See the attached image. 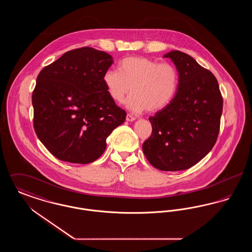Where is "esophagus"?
<instances>
[{
  "instance_id": "1",
  "label": "esophagus",
  "mask_w": 252,
  "mask_h": 252,
  "mask_svg": "<svg viewBox=\"0 0 252 252\" xmlns=\"http://www.w3.org/2000/svg\"><path fill=\"white\" fill-rule=\"evenodd\" d=\"M126 120L127 121V122H133V121L136 120V118H135V117H133V116L130 115V114H127V115H126Z\"/></svg>"
}]
</instances>
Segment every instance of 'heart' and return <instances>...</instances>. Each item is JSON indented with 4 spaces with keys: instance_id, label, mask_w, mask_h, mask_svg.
Masks as SVG:
<instances>
[{
    "instance_id": "1",
    "label": "heart",
    "mask_w": 252,
    "mask_h": 252,
    "mask_svg": "<svg viewBox=\"0 0 252 252\" xmlns=\"http://www.w3.org/2000/svg\"><path fill=\"white\" fill-rule=\"evenodd\" d=\"M103 82L109 97L124 102L130 92L126 107L134 112H156L166 108L177 94L179 73L169 63L146 58H126L119 64V72L108 70Z\"/></svg>"
}]
</instances>
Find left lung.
<instances>
[{"instance_id":"8db88e82","label":"left lung","mask_w":252,"mask_h":252,"mask_svg":"<svg viewBox=\"0 0 252 252\" xmlns=\"http://www.w3.org/2000/svg\"><path fill=\"white\" fill-rule=\"evenodd\" d=\"M163 58L175 64L179 88L167 107L149 117L152 135L143 151L157 169L180 171L196 164L214 147L223 98L216 76L192 57L176 50Z\"/></svg>"}]
</instances>
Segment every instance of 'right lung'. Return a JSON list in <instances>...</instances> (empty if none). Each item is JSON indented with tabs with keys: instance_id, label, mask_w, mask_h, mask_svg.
Masks as SVG:
<instances>
[{
	"instance_id": "add662e5",
	"label": "right lung",
	"mask_w": 252,
	"mask_h": 252,
	"mask_svg": "<svg viewBox=\"0 0 252 252\" xmlns=\"http://www.w3.org/2000/svg\"><path fill=\"white\" fill-rule=\"evenodd\" d=\"M110 55L91 47L65 53L43 68L32 94L34 127L56 158L72 163L94 161L126 112L109 97L103 75Z\"/></svg>"
}]
</instances>
